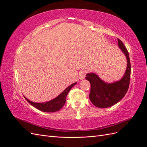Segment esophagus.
<instances>
[{
	"label": "esophagus",
	"mask_w": 147,
	"mask_h": 147,
	"mask_svg": "<svg viewBox=\"0 0 147 147\" xmlns=\"http://www.w3.org/2000/svg\"><path fill=\"white\" fill-rule=\"evenodd\" d=\"M85 74H86V72L84 70H82L80 71V72L79 74V79L80 80H83L84 78H85Z\"/></svg>",
	"instance_id": "esophagus-1"
}]
</instances>
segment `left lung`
Returning a JSON list of instances; mask_svg holds the SVG:
<instances>
[{
  "instance_id": "obj_1",
  "label": "left lung",
  "mask_w": 147,
  "mask_h": 147,
  "mask_svg": "<svg viewBox=\"0 0 147 147\" xmlns=\"http://www.w3.org/2000/svg\"><path fill=\"white\" fill-rule=\"evenodd\" d=\"M118 46L127 59V67L123 77L118 81L106 83L95 73H88L86 80L91 84L90 99L99 108H107L116 104L125 96L129 86L131 63L129 53L123 42L118 38Z\"/></svg>"
}]
</instances>
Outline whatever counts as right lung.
Segmentation results:
<instances>
[{"mask_svg":"<svg viewBox=\"0 0 147 147\" xmlns=\"http://www.w3.org/2000/svg\"><path fill=\"white\" fill-rule=\"evenodd\" d=\"M77 82H75L74 83H72V84H70L69 86L65 88L59 96H57L55 99L47 101L46 102L38 103V102L30 101L28 98H26L25 96L24 97L30 105H32L38 110H41L44 112H55L61 109V108L64 106L65 103L67 95L68 92L72 89V88L77 84Z\"/></svg>","mask_w":147,"mask_h":147,"instance_id":"right-lung-1","label":"right lung"}]
</instances>
